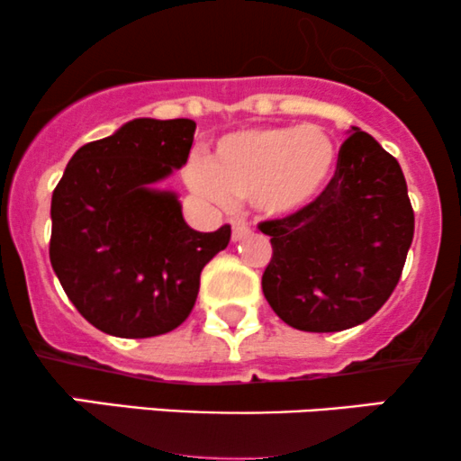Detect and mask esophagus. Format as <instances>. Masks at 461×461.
Returning a JSON list of instances; mask_svg holds the SVG:
<instances>
[{
    "label": "esophagus",
    "instance_id": "34e87169",
    "mask_svg": "<svg viewBox=\"0 0 461 461\" xmlns=\"http://www.w3.org/2000/svg\"><path fill=\"white\" fill-rule=\"evenodd\" d=\"M230 226H232V241H241L250 235V226H248L246 220H240V218L232 220Z\"/></svg>",
    "mask_w": 461,
    "mask_h": 461
}]
</instances>
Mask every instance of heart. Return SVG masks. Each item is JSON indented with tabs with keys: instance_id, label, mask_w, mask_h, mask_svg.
<instances>
[{
	"instance_id": "1",
	"label": "heart",
	"mask_w": 461,
	"mask_h": 461,
	"mask_svg": "<svg viewBox=\"0 0 461 461\" xmlns=\"http://www.w3.org/2000/svg\"><path fill=\"white\" fill-rule=\"evenodd\" d=\"M334 166L337 146L317 124L258 127L220 138L209 161L185 167V181L215 204L250 200L258 213L283 218L321 196Z\"/></svg>"
}]
</instances>
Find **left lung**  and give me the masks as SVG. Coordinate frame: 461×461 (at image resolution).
Wrapping results in <instances>:
<instances>
[{
    "label": "left lung",
    "instance_id": "obj_1",
    "mask_svg": "<svg viewBox=\"0 0 461 461\" xmlns=\"http://www.w3.org/2000/svg\"><path fill=\"white\" fill-rule=\"evenodd\" d=\"M258 229L272 237L263 294L276 315L304 332H340L391 297L412 246L414 211L399 161L351 127L321 196Z\"/></svg>",
    "mask_w": 461,
    "mask_h": 461
}]
</instances>
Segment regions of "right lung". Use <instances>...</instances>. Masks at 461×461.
Masks as SVG:
<instances>
[{
    "mask_svg": "<svg viewBox=\"0 0 461 461\" xmlns=\"http://www.w3.org/2000/svg\"><path fill=\"white\" fill-rule=\"evenodd\" d=\"M196 122L135 118L84 144L53 189L49 258L64 294L101 332L149 339L181 326L200 272L230 226L198 232L153 183L185 166Z\"/></svg>",
    "mask_w": 461,
    "mask_h": 461,
    "instance_id": "obj_1",
    "label": "right lung"
}]
</instances>
